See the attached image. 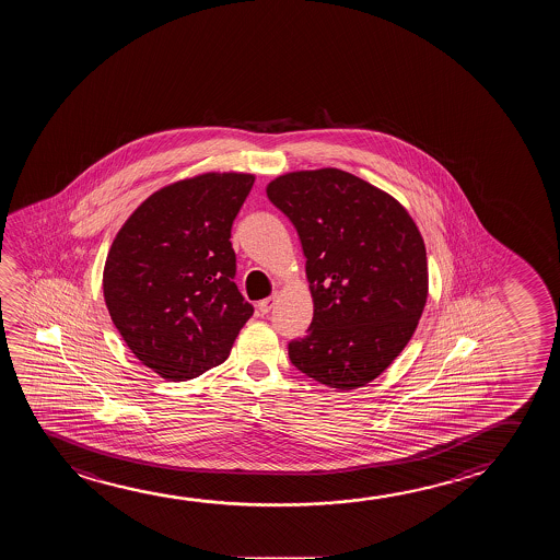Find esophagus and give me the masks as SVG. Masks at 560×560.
<instances>
[{"label":"esophagus","mask_w":560,"mask_h":560,"mask_svg":"<svg viewBox=\"0 0 560 560\" xmlns=\"http://www.w3.org/2000/svg\"><path fill=\"white\" fill-rule=\"evenodd\" d=\"M273 304H276V296H269V299H264V301L258 302V312L261 316H266L273 308Z\"/></svg>","instance_id":"obj_1"}]
</instances>
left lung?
Listing matches in <instances>:
<instances>
[{
    "label": "left lung",
    "mask_w": 560,
    "mask_h": 560,
    "mask_svg": "<svg viewBox=\"0 0 560 560\" xmlns=\"http://www.w3.org/2000/svg\"><path fill=\"white\" fill-rule=\"evenodd\" d=\"M306 256L314 317L292 365L331 389L373 382L402 352L428 301V258L408 211L347 171L287 173L268 185Z\"/></svg>",
    "instance_id": "obj_1"
}]
</instances>
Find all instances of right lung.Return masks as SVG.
<instances>
[{
	"mask_svg": "<svg viewBox=\"0 0 560 560\" xmlns=\"http://www.w3.org/2000/svg\"><path fill=\"white\" fill-rule=\"evenodd\" d=\"M254 175L206 173L163 187L115 236L104 299L132 354L170 382L228 360L254 314L236 287L231 228Z\"/></svg>",
	"mask_w": 560,
	"mask_h": 560,
	"instance_id": "right-lung-1",
	"label": "right lung"
}]
</instances>
